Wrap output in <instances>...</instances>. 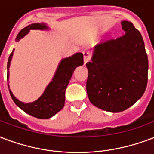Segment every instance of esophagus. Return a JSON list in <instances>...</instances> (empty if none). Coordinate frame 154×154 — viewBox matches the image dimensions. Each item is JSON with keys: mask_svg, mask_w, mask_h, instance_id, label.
Returning a JSON list of instances; mask_svg holds the SVG:
<instances>
[{"mask_svg": "<svg viewBox=\"0 0 154 154\" xmlns=\"http://www.w3.org/2000/svg\"><path fill=\"white\" fill-rule=\"evenodd\" d=\"M83 55H84V64H86L88 61H90V54L88 51H83Z\"/></svg>", "mask_w": 154, "mask_h": 154, "instance_id": "esophagus-1", "label": "esophagus"}]
</instances>
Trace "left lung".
Listing matches in <instances>:
<instances>
[{"instance_id": "obj_1", "label": "left lung", "mask_w": 154, "mask_h": 154, "mask_svg": "<svg viewBox=\"0 0 154 154\" xmlns=\"http://www.w3.org/2000/svg\"><path fill=\"white\" fill-rule=\"evenodd\" d=\"M124 34L98 43L88 62L86 91L90 103L104 111L121 112L142 97L149 61L140 33L122 21Z\"/></svg>"}]
</instances>
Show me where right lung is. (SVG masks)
Wrapping results in <instances>:
<instances>
[{
    "label": "right lung",
    "instance_id": "add662e5",
    "mask_svg": "<svg viewBox=\"0 0 154 154\" xmlns=\"http://www.w3.org/2000/svg\"><path fill=\"white\" fill-rule=\"evenodd\" d=\"M48 27L44 23H33L23 28L17 35L16 41H19L29 33L30 30H48ZM14 50L10 54L7 64V79L9 78V69L10 66ZM84 63L83 54L77 52L70 57L62 59L60 62L52 81L46 87L45 90L39 98L33 103H25L14 97L9 90L12 99L15 104L26 113L38 119H49L60 111L64 106L65 90L72 76L73 71ZM8 87H9L8 85Z\"/></svg>",
    "mask_w": 154,
    "mask_h": 154
}]
</instances>
